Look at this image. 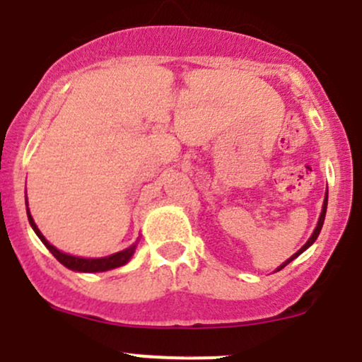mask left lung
Returning a JSON list of instances; mask_svg holds the SVG:
<instances>
[{"label":"left lung","mask_w":362,"mask_h":362,"mask_svg":"<svg viewBox=\"0 0 362 362\" xmlns=\"http://www.w3.org/2000/svg\"><path fill=\"white\" fill-rule=\"evenodd\" d=\"M325 211H327V193H325V199H324V206H322V213H320V218H318V223H317V227H315V230H313V234H311V238H310V239H308V241H306V245H304V246H303V248H301V250H299V252H298V253H294V255H292V257H291V259H288V260H287V262H284V264H281V266H280V267H278V269H276V271L284 269V267H285V266H287V264H288V262H291V260H294V259H296V257H299V255H301V253L304 252V250H306V248H310V246H311V245H313V243H315V239H317V238H318V234H320V230H322V225H324Z\"/></svg>","instance_id":"left-lung-1"}]
</instances>
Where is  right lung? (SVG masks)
<instances>
[{
	"label": "right lung",
	"mask_w": 362,
	"mask_h": 362,
	"mask_svg": "<svg viewBox=\"0 0 362 362\" xmlns=\"http://www.w3.org/2000/svg\"><path fill=\"white\" fill-rule=\"evenodd\" d=\"M28 220H30V225L33 227V230L37 232V235L40 238V241L47 246L49 252H51L52 255H54L64 267H68V269H71V271H78V273H103V271L116 269V267L124 266V264L132 259V255H134V252H135V246H137V243H135V245H132L130 248L123 250V252L112 253V255L102 257V259H82V257L68 255V253H63V252H59L58 248H54V246H52L51 243H49L47 239L42 235V232L38 230L33 216L30 214V209H28Z\"/></svg>",
	"instance_id": "add662e5"
}]
</instances>
